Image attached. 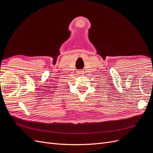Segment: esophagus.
<instances>
[{
    "mask_svg": "<svg viewBox=\"0 0 153 153\" xmlns=\"http://www.w3.org/2000/svg\"><path fill=\"white\" fill-rule=\"evenodd\" d=\"M82 72V71H79V72H78V73H80V74Z\"/></svg>",
    "mask_w": 153,
    "mask_h": 153,
    "instance_id": "1",
    "label": "esophagus"
}]
</instances>
